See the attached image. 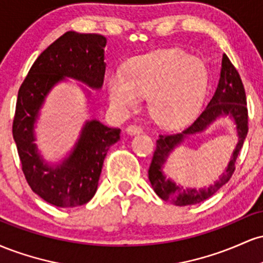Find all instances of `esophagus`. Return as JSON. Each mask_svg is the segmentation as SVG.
<instances>
[{"label": "esophagus", "mask_w": 263, "mask_h": 263, "mask_svg": "<svg viewBox=\"0 0 263 263\" xmlns=\"http://www.w3.org/2000/svg\"><path fill=\"white\" fill-rule=\"evenodd\" d=\"M126 132L131 136L140 135V134H142V127H140V126H137V125H131L126 128Z\"/></svg>", "instance_id": "obj_1"}]
</instances>
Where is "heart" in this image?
I'll return each mask as SVG.
<instances>
[{
    "instance_id": "1",
    "label": "heart",
    "mask_w": 263,
    "mask_h": 263,
    "mask_svg": "<svg viewBox=\"0 0 263 263\" xmlns=\"http://www.w3.org/2000/svg\"><path fill=\"white\" fill-rule=\"evenodd\" d=\"M209 85L206 66L182 50H162L132 59L127 74L115 70L108 79L111 106L126 114L148 96V111L157 123L174 127L200 110Z\"/></svg>"
}]
</instances>
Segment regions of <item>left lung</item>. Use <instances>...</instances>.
I'll return each mask as SVG.
<instances>
[{"instance_id": "left-lung-1", "label": "left lung", "mask_w": 263, "mask_h": 263, "mask_svg": "<svg viewBox=\"0 0 263 263\" xmlns=\"http://www.w3.org/2000/svg\"><path fill=\"white\" fill-rule=\"evenodd\" d=\"M221 117H229L233 120L238 135V143L233 151L231 161L227 166L224 173L220 179L208 189H184L174 182L171 178L165 176L162 171L170 153L183 143L189 135L201 133L217 121ZM247 131V107L246 93L242 81L240 79L237 70L231 64L230 59L224 54L221 60V70L220 79L214 96L204 111L199 115L192 125H189L180 134L161 135L157 140V147L153 155L148 170V179L152 188L155 189L159 198L167 200L178 206H185L201 203L210 197H213L218 190L230 180L235 171V162L238 157Z\"/></svg>"}]
</instances>
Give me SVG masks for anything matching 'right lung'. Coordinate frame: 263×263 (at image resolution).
Here are the masks:
<instances>
[{"mask_svg": "<svg viewBox=\"0 0 263 263\" xmlns=\"http://www.w3.org/2000/svg\"><path fill=\"white\" fill-rule=\"evenodd\" d=\"M106 43L101 34L64 33L38 57L18 91L12 132L22 171L33 192L55 206L74 208L91 200L107 151L120 140L121 129L107 127L96 119L86 120L70 152L59 162L49 163L35 143L41 110L54 86L66 77L89 89H101ZM81 89L90 101L91 91Z\"/></svg>", "mask_w": 263, "mask_h": 263, "instance_id": "add662e5", "label": "right lung"}]
</instances>
